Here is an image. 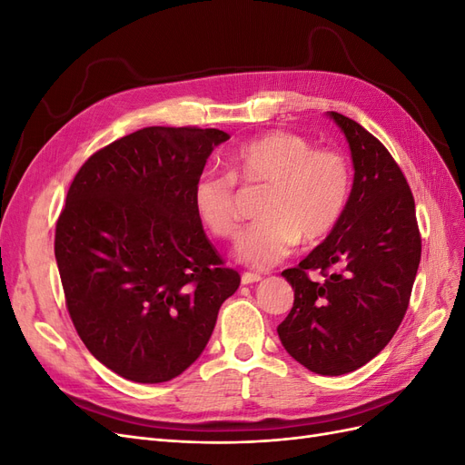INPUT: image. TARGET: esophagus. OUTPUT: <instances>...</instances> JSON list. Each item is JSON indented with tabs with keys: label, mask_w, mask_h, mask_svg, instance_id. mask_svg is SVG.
<instances>
[{
	"label": "esophagus",
	"mask_w": 465,
	"mask_h": 465,
	"mask_svg": "<svg viewBox=\"0 0 465 465\" xmlns=\"http://www.w3.org/2000/svg\"><path fill=\"white\" fill-rule=\"evenodd\" d=\"M262 281L260 273H252V272H244L242 273V285H252V283H258Z\"/></svg>",
	"instance_id": "1"
}]
</instances>
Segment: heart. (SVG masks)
<instances>
[{"label": "heart", "instance_id": "b5f03b06", "mask_svg": "<svg viewBox=\"0 0 465 465\" xmlns=\"http://www.w3.org/2000/svg\"><path fill=\"white\" fill-rule=\"evenodd\" d=\"M229 174L205 173L193 202L205 227L232 241L241 232L236 182L267 186L262 219L238 242L236 254L250 267L265 270L285 260L294 244H314L340 224L351 198L353 174L340 149L314 147L289 130L263 134L236 147L227 157Z\"/></svg>", "mask_w": 465, "mask_h": 465}]
</instances>
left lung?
Returning a JSON list of instances; mask_svg holds the SVG:
<instances>
[{
    "mask_svg": "<svg viewBox=\"0 0 465 465\" xmlns=\"http://www.w3.org/2000/svg\"><path fill=\"white\" fill-rule=\"evenodd\" d=\"M330 116L351 147L353 190L326 241L283 272L294 302L277 333L302 367L340 376L374 359L398 331L420 262V232L411 188L390 151L355 120Z\"/></svg>",
    "mask_w": 465,
    "mask_h": 465,
    "instance_id": "obj_1",
    "label": "left lung"
}]
</instances>
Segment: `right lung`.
I'll return each instance as SVG.
<instances>
[{"mask_svg":"<svg viewBox=\"0 0 465 465\" xmlns=\"http://www.w3.org/2000/svg\"><path fill=\"white\" fill-rule=\"evenodd\" d=\"M227 139L215 128H143L93 153L67 190L54 252L69 318L93 357L132 382L184 372L241 285L193 202Z\"/></svg>","mask_w":465,"mask_h":465,"instance_id":"obj_1","label":"right lung"}]
</instances>
